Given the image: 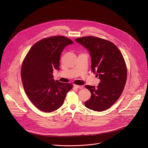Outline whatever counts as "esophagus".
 <instances>
[{
  "mask_svg": "<svg viewBox=\"0 0 148 148\" xmlns=\"http://www.w3.org/2000/svg\"><path fill=\"white\" fill-rule=\"evenodd\" d=\"M73 86L77 89H82L83 88V85H73Z\"/></svg>",
  "mask_w": 148,
  "mask_h": 148,
  "instance_id": "34e87169",
  "label": "esophagus"
}]
</instances>
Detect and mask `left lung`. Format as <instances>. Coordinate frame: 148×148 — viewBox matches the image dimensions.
Returning a JSON list of instances; mask_svg holds the SVG:
<instances>
[{
	"label": "left lung",
	"mask_w": 148,
	"mask_h": 148,
	"mask_svg": "<svg viewBox=\"0 0 148 148\" xmlns=\"http://www.w3.org/2000/svg\"><path fill=\"white\" fill-rule=\"evenodd\" d=\"M86 48L91 56V69L100 82L95 86L85 85L91 93L85 106L94 111L101 112L110 108L119 99L126 84L127 68L124 57L112 42L95 36L75 39Z\"/></svg>",
	"instance_id": "obj_1"
}]
</instances>
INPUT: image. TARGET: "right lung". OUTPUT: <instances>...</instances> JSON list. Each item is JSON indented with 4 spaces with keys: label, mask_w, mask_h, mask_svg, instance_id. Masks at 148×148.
Segmentation results:
<instances>
[{
    "label": "right lung",
    "mask_w": 148,
    "mask_h": 148,
    "mask_svg": "<svg viewBox=\"0 0 148 148\" xmlns=\"http://www.w3.org/2000/svg\"><path fill=\"white\" fill-rule=\"evenodd\" d=\"M63 36H54L36 42L26 55L21 68L24 91L40 110L51 112L61 107L73 85L53 79L54 69L59 70L60 56L65 46L73 44Z\"/></svg>",
    "instance_id": "obj_1"
}]
</instances>
